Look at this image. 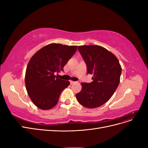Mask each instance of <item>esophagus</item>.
<instances>
[{"label": "esophagus", "mask_w": 148, "mask_h": 148, "mask_svg": "<svg viewBox=\"0 0 148 148\" xmlns=\"http://www.w3.org/2000/svg\"><path fill=\"white\" fill-rule=\"evenodd\" d=\"M70 84H74V83H76L75 82H73V81H71H71H70Z\"/></svg>", "instance_id": "obj_1"}]
</instances>
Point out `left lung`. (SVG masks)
I'll use <instances>...</instances> for the list:
<instances>
[{
	"instance_id": "1",
	"label": "left lung",
	"mask_w": 148,
	"mask_h": 148,
	"mask_svg": "<svg viewBox=\"0 0 148 148\" xmlns=\"http://www.w3.org/2000/svg\"><path fill=\"white\" fill-rule=\"evenodd\" d=\"M87 66V73L93 75L91 83H82V90L76 95L79 104L96 108L108 101L117 88L122 67L116 56L97 45L78 47Z\"/></svg>"
}]
</instances>
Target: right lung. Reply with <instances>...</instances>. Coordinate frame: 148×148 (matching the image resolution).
I'll return each mask as SVG.
<instances>
[{
    "label": "right lung",
    "instance_id": "obj_1",
    "mask_svg": "<svg viewBox=\"0 0 148 148\" xmlns=\"http://www.w3.org/2000/svg\"><path fill=\"white\" fill-rule=\"evenodd\" d=\"M77 49V46L52 43L43 47L31 58L26 67L25 85L33 104L42 110L54 107L69 81L58 78L55 73L64 66Z\"/></svg>",
    "mask_w": 148,
    "mask_h": 148
}]
</instances>
